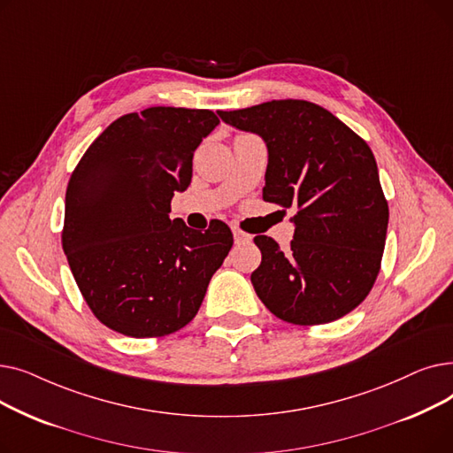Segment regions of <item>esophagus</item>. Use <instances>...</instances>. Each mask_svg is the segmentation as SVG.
<instances>
[{"instance_id":"34e87169","label":"esophagus","mask_w":453,"mask_h":453,"mask_svg":"<svg viewBox=\"0 0 453 453\" xmlns=\"http://www.w3.org/2000/svg\"><path fill=\"white\" fill-rule=\"evenodd\" d=\"M233 234H234V242L236 244H246V242H251V234L242 231L241 227H233Z\"/></svg>"}]
</instances>
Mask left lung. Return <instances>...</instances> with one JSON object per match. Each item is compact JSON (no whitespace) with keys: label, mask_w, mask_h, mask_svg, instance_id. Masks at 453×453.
Instances as JSON below:
<instances>
[{"label":"left lung","mask_w":453,"mask_h":453,"mask_svg":"<svg viewBox=\"0 0 453 453\" xmlns=\"http://www.w3.org/2000/svg\"><path fill=\"white\" fill-rule=\"evenodd\" d=\"M268 145L265 202L296 207V233L282 251L257 234L263 253L251 273L258 299L292 325H323L354 311L382 266L389 207L374 156L354 130L319 104L282 99L219 111Z\"/></svg>","instance_id":"1"}]
</instances>
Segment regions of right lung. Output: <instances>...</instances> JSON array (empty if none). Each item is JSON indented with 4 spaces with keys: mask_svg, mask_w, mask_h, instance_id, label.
I'll return each mask as SVG.
<instances>
[{
    "mask_svg": "<svg viewBox=\"0 0 453 453\" xmlns=\"http://www.w3.org/2000/svg\"><path fill=\"white\" fill-rule=\"evenodd\" d=\"M211 110L152 106L97 137L69 178L62 248L93 316L130 338H161L198 314L233 246L222 220L202 233L171 220L174 190L193 178Z\"/></svg>",
    "mask_w": 453,
    "mask_h": 453,
    "instance_id": "right-lung-1",
    "label": "right lung"
}]
</instances>
